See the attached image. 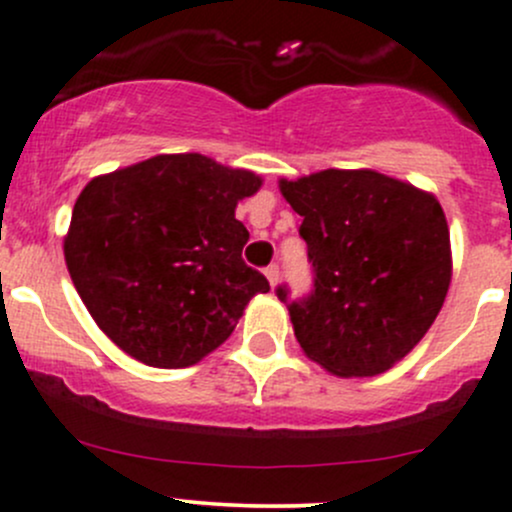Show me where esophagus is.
Segmentation results:
<instances>
[{
  "mask_svg": "<svg viewBox=\"0 0 512 512\" xmlns=\"http://www.w3.org/2000/svg\"><path fill=\"white\" fill-rule=\"evenodd\" d=\"M266 278L271 286H276L278 278H281V268H278V263H271V266H266Z\"/></svg>",
  "mask_w": 512,
  "mask_h": 512,
  "instance_id": "obj_1",
  "label": "esophagus"
}]
</instances>
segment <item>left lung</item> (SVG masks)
<instances>
[{
  "instance_id": "1",
  "label": "left lung",
  "mask_w": 512,
  "mask_h": 512,
  "mask_svg": "<svg viewBox=\"0 0 512 512\" xmlns=\"http://www.w3.org/2000/svg\"><path fill=\"white\" fill-rule=\"evenodd\" d=\"M303 217L313 286L288 305L295 340L340 377H372L426 335L451 283L449 226L441 204L372 170H325L281 182Z\"/></svg>"
}]
</instances>
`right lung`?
<instances>
[{"instance_id": "right-lung-1", "label": "right lung", "mask_w": 512, "mask_h": 512, "mask_svg": "<svg viewBox=\"0 0 512 512\" xmlns=\"http://www.w3.org/2000/svg\"><path fill=\"white\" fill-rule=\"evenodd\" d=\"M258 187L254 172L197 152L86 184L63 254L88 313L120 350L162 370L189 367L234 333L256 293L271 291L241 258L249 231L234 217Z\"/></svg>"}]
</instances>
